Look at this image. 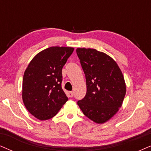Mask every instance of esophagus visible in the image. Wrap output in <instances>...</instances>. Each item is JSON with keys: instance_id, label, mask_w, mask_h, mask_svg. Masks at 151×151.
Returning <instances> with one entry per match:
<instances>
[{"instance_id": "34e87169", "label": "esophagus", "mask_w": 151, "mask_h": 151, "mask_svg": "<svg viewBox=\"0 0 151 151\" xmlns=\"http://www.w3.org/2000/svg\"><path fill=\"white\" fill-rule=\"evenodd\" d=\"M67 95H68V96L69 97V98H72L73 97V92L72 91H68V93H67Z\"/></svg>"}]
</instances>
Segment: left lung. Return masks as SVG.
I'll list each match as a JSON object with an SVG mask.
<instances>
[{"instance_id":"left-lung-1","label":"left lung","mask_w":151,"mask_h":151,"mask_svg":"<svg viewBox=\"0 0 151 151\" xmlns=\"http://www.w3.org/2000/svg\"><path fill=\"white\" fill-rule=\"evenodd\" d=\"M86 80V95L77 102L83 114L98 124L106 123L117 113L126 93L123 74L117 63L105 53L77 48Z\"/></svg>"}]
</instances>
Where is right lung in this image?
<instances>
[{
    "mask_svg": "<svg viewBox=\"0 0 151 151\" xmlns=\"http://www.w3.org/2000/svg\"><path fill=\"white\" fill-rule=\"evenodd\" d=\"M73 47H51L36 54L25 70L22 100L30 114L40 121L50 119L68 100L62 89V69Z\"/></svg>",
    "mask_w": 151,
    "mask_h": 151,
    "instance_id": "obj_1",
    "label": "right lung"
}]
</instances>
